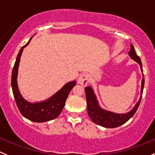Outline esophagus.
Here are the masks:
<instances>
[{"instance_id":"34e87169","label":"esophagus","mask_w":155,"mask_h":155,"mask_svg":"<svg viewBox=\"0 0 155 155\" xmlns=\"http://www.w3.org/2000/svg\"><path fill=\"white\" fill-rule=\"evenodd\" d=\"M88 82H89V76L87 74H82L78 78V84L82 86H86Z\"/></svg>"}]
</instances>
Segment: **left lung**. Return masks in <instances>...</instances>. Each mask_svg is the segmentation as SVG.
<instances>
[{
	"label": "left lung",
	"mask_w": 155,
	"mask_h": 155,
	"mask_svg": "<svg viewBox=\"0 0 155 155\" xmlns=\"http://www.w3.org/2000/svg\"><path fill=\"white\" fill-rule=\"evenodd\" d=\"M129 55L132 60L135 61L139 64L141 72H143L141 58L137 55L132 44L130 45V51L129 52ZM144 84H145V78H144V75H143L142 80H141V96H140L139 100L136 103L135 107L130 111L126 113H116L103 109L99 104L96 94H94V91L92 89V87H85V94H86L87 113L91 120L96 124L105 128H116L124 124L130 118L133 116L136 110H138V106L141 102Z\"/></svg>",
	"instance_id": "left-lung-1"
}]
</instances>
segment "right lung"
<instances>
[{
    "mask_svg": "<svg viewBox=\"0 0 155 155\" xmlns=\"http://www.w3.org/2000/svg\"><path fill=\"white\" fill-rule=\"evenodd\" d=\"M32 36L30 38L29 41L32 39ZM29 41L20 48L17 54V59L13 68L11 86L16 104L23 116L35 123H44L47 121L52 120L59 116L64 107L66 99L68 97L69 93L72 88L75 86L76 82L73 81L65 84L58 92L53 94L51 97L45 101L36 103H30L26 101L19 91L17 84V75L20 57L23 53V48L29 45Z\"/></svg>",
    "mask_w": 155,
    "mask_h": 155,
    "instance_id": "right-lung-1",
    "label": "right lung"
}]
</instances>
